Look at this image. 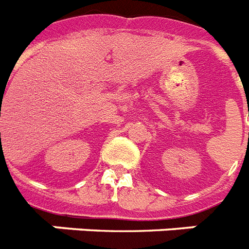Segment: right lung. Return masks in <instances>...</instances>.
Wrapping results in <instances>:
<instances>
[{
    "instance_id": "add662e5",
    "label": "right lung",
    "mask_w": 249,
    "mask_h": 249,
    "mask_svg": "<svg viewBox=\"0 0 249 249\" xmlns=\"http://www.w3.org/2000/svg\"><path fill=\"white\" fill-rule=\"evenodd\" d=\"M0 135H1V134H0ZM0 140H1V139H0Z\"/></svg>"
}]
</instances>
